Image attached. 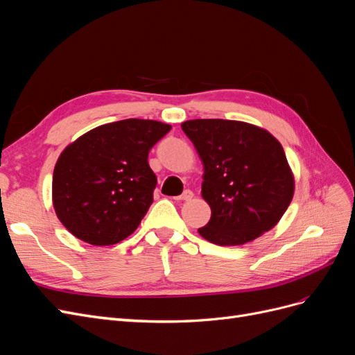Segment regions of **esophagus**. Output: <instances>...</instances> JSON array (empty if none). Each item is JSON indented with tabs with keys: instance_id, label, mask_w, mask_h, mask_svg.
Wrapping results in <instances>:
<instances>
[{
	"instance_id": "1",
	"label": "esophagus",
	"mask_w": 355,
	"mask_h": 355,
	"mask_svg": "<svg viewBox=\"0 0 355 355\" xmlns=\"http://www.w3.org/2000/svg\"><path fill=\"white\" fill-rule=\"evenodd\" d=\"M192 197H194V194H192V191L187 189V191H184V194H182V196L175 197V200H178V201H189Z\"/></svg>"
}]
</instances>
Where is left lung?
<instances>
[{
  "mask_svg": "<svg viewBox=\"0 0 355 355\" xmlns=\"http://www.w3.org/2000/svg\"><path fill=\"white\" fill-rule=\"evenodd\" d=\"M204 167L201 196L211 209L202 239L241 245L272 230L287 210L295 178L284 149L257 125L210 118L182 123Z\"/></svg>",
  "mask_w": 355,
  "mask_h": 355,
  "instance_id": "1",
  "label": "left lung"
}]
</instances>
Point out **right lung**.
I'll return each instance as SVG.
<instances>
[{"instance_id":"right-lung-1","label":"right lung","mask_w":355,"mask_h":355,"mask_svg":"<svg viewBox=\"0 0 355 355\" xmlns=\"http://www.w3.org/2000/svg\"><path fill=\"white\" fill-rule=\"evenodd\" d=\"M170 128L128 118L96 127L63 149L53 171V207L73 237L111 245L136 231L157 185L148 154Z\"/></svg>"}]
</instances>
